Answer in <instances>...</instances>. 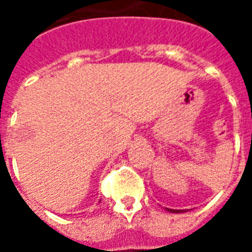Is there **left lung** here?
I'll use <instances>...</instances> for the list:
<instances>
[{"mask_svg":"<svg viewBox=\"0 0 252 252\" xmlns=\"http://www.w3.org/2000/svg\"><path fill=\"white\" fill-rule=\"evenodd\" d=\"M164 211L170 212V213H184V212H186V209H170V208H164Z\"/></svg>","mask_w":252,"mask_h":252,"instance_id":"left-lung-1","label":"left lung"}]
</instances>
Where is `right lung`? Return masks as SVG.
Segmentation results:
<instances>
[{"mask_svg":"<svg viewBox=\"0 0 252 252\" xmlns=\"http://www.w3.org/2000/svg\"><path fill=\"white\" fill-rule=\"evenodd\" d=\"M99 202H101V201H99Z\"/></svg>","mask_w":252,"mask_h":252,"instance_id":"right-lung-1","label":"right lung"}]
</instances>
